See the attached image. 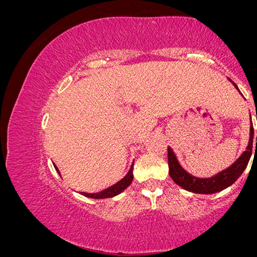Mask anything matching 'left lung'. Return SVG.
<instances>
[{"mask_svg":"<svg viewBox=\"0 0 257 257\" xmlns=\"http://www.w3.org/2000/svg\"><path fill=\"white\" fill-rule=\"evenodd\" d=\"M228 80L232 82L234 87H235L238 91V93L241 94L240 89H238V87L235 85V82H233L229 78ZM252 139H254V128H252V123L250 121L249 142H248L247 148H245V151H243V153L241 154V156L238 157L232 165H229L228 168L223 169L222 171L215 173V175H213L211 177H206V178H199V177H196L191 175L190 172H187L186 170L180 165L179 161L177 160V156L176 154L173 153L172 148L168 147L170 177H171L172 180L177 184V185L183 187L184 190L190 191V192L199 193V194H213V193L220 192V191L227 189V187H229L232 184L235 183L238 179V177L242 175V172L244 171V169L247 168L249 160H250L251 157ZM256 147H257V136H256Z\"/></svg>","mask_w":257,"mask_h":257,"instance_id":"1","label":"left lung"}]
</instances>
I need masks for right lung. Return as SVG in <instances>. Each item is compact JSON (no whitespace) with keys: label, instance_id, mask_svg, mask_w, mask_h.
I'll list each match as a JSON object with an SVG mask.
<instances>
[{"label":"right lung","instance_id":"obj_1","mask_svg":"<svg viewBox=\"0 0 257 257\" xmlns=\"http://www.w3.org/2000/svg\"><path fill=\"white\" fill-rule=\"evenodd\" d=\"M53 165H55V164H53ZM133 166H134V164H132L128 173L123 177V178L120 180V182H117L116 184H114V185L109 186V187H108V189L102 190V191H100V192H96V193L80 192V194H82V196H85V197H87V198H92V199H106V198H113L115 196H117V194H120V193L123 192V191L127 189V187L130 185V184H132L133 179H134ZM55 169L57 170V172L60 175V171H59V170H58L57 165H55Z\"/></svg>","mask_w":257,"mask_h":257}]
</instances>
